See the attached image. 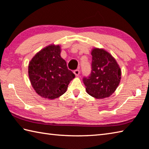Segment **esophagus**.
Masks as SVG:
<instances>
[{
	"label": "esophagus",
	"mask_w": 149,
	"mask_h": 149,
	"mask_svg": "<svg viewBox=\"0 0 149 149\" xmlns=\"http://www.w3.org/2000/svg\"><path fill=\"white\" fill-rule=\"evenodd\" d=\"M74 74L75 75V76H78V75H79V74H80V71L79 70H75L74 71Z\"/></svg>",
	"instance_id": "obj_1"
}]
</instances>
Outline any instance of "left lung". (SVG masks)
<instances>
[{
  "label": "left lung",
  "mask_w": 149,
  "mask_h": 149,
  "mask_svg": "<svg viewBox=\"0 0 149 149\" xmlns=\"http://www.w3.org/2000/svg\"><path fill=\"white\" fill-rule=\"evenodd\" d=\"M91 55V74L83 79L86 93L97 99L107 98L119 85L120 68L115 58L104 49L94 48Z\"/></svg>",
  "instance_id": "1"
}]
</instances>
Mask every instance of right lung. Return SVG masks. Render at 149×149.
I'll return each instance as SVG.
<instances>
[{
    "label": "right lung",
    "mask_w": 149,
    "mask_h": 149,
    "mask_svg": "<svg viewBox=\"0 0 149 149\" xmlns=\"http://www.w3.org/2000/svg\"><path fill=\"white\" fill-rule=\"evenodd\" d=\"M59 45L51 44L34 55L29 64V77L32 87L41 97L55 99L66 93L75 77L61 56Z\"/></svg>",
    "instance_id": "add662e5"
}]
</instances>
